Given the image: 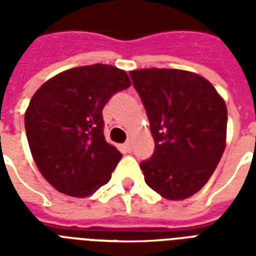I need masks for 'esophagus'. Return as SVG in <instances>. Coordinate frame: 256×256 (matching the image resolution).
<instances>
[{
    "mask_svg": "<svg viewBox=\"0 0 256 256\" xmlns=\"http://www.w3.org/2000/svg\"><path fill=\"white\" fill-rule=\"evenodd\" d=\"M124 152H132V142L130 140L124 144Z\"/></svg>",
    "mask_w": 256,
    "mask_h": 256,
    "instance_id": "1",
    "label": "esophagus"
}]
</instances>
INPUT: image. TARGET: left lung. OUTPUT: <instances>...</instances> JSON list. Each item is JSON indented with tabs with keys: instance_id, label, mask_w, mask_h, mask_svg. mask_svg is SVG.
Returning <instances> with one entry per match:
<instances>
[{
	"instance_id": "8db88e82",
	"label": "left lung",
	"mask_w": 256,
	"mask_h": 256,
	"mask_svg": "<svg viewBox=\"0 0 256 256\" xmlns=\"http://www.w3.org/2000/svg\"><path fill=\"white\" fill-rule=\"evenodd\" d=\"M146 108L154 154L140 164L148 186L168 200L196 194L226 148V102L206 78L179 69L132 70Z\"/></svg>"
}]
</instances>
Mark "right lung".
<instances>
[{"instance_id": "obj_1", "label": "right lung", "mask_w": 256, "mask_h": 256, "mask_svg": "<svg viewBox=\"0 0 256 256\" xmlns=\"http://www.w3.org/2000/svg\"><path fill=\"white\" fill-rule=\"evenodd\" d=\"M130 85L124 70L96 64L65 70L34 92L26 136L38 170L56 190L86 198L110 180L122 154L104 140L102 108Z\"/></svg>"}]
</instances>
